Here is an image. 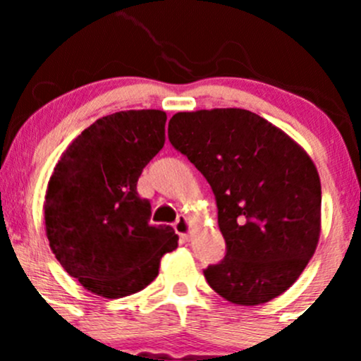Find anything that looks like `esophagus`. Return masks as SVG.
Segmentation results:
<instances>
[{"instance_id": "1", "label": "esophagus", "mask_w": 361, "mask_h": 361, "mask_svg": "<svg viewBox=\"0 0 361 361\" xmlns=\"http://www.w3.org/2000/svg\"><path fill=\"white\" fill-rule=\"evenodd\" d=\"M175 231L183 241H188L190 233H192V222H190L185 215H180L175 224Z\"/></svg>"}]
</instances>
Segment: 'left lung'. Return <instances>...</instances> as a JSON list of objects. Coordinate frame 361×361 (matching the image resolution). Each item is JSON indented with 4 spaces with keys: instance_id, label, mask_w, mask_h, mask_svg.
<instances>
[{
    "instance_id": "1",
    "label": "left lung",
    "mask_w": 361,
    "mask_h": 361,
    "mask_svg": "<svg viewBox=\"0 0 361 361\" xmlns=\"http://www.w3.org/2000/svg\"><path fill=\"white\" fill-rule=\"evenodd\" d=\"M168 137L217 200L227 252L204 271L210 287L238 305L281 295L321 235V180L305 149L243 109L178 111Z\"/></svg>"
}]
</instances>
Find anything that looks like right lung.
I'll return each instance as SVG.
<instances>
[{"label":"right lung","instance_id":"right-lung-1","mask_svg":"<svg viewBox=\"0 0 361 361\" xmlns=\"http://www.w3.org/2000/svg\"><path fill=\"white\" fill-rule=\"evenodd\" d=\"M166 111L126 110L98 118L62 152L45 190L49 246L88 292L120 299L146 288L176 250L169 226H149L137 180L164 146Z\"/></svg>","mask_w":361,"mask_h":361}]
</instances>
